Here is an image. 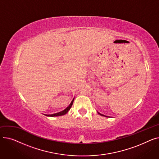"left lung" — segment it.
Returning <instances> with one entry per match:
<instances>
[{"instance_id":"1","label":"left lung","mask_w":159,"mask_h":159,"mask_svg":"<svg viewBox=\"0 0 159 159\" xmlns=\"http://www.w3.org/2000/svg\"><path fill=\"white\" fill-rule=\"evenodd\" d=\"M98 113L99 115H102V116H106V117H108V116H105V115H102V114H101V113H98Z\"/></svg>"}]
</instances>
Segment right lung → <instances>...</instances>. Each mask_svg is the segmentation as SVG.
Here are the masks:
<instances>
[{"label": "right lung", "instance_id": "obj_1", "mask_svg": "<svg viewBox=\"0 0 159 159\" xmlns=\"http://www.w3.org/2000/svg\"><path fill=\"white\" fill-rule=\"evenodd\" d=\"M73 101H74V98L73 99V101H71V102L70 103V104L67 107L65 110H64L63 111H61V112H58V113H54V114H52V115H46V116H61V115H64L65 114H66L67 113H68V111L70 110V108L71 107L72 105H73Z\"/></svg>", "mask_w": 159, "mask_h": 159}]
</instances>
